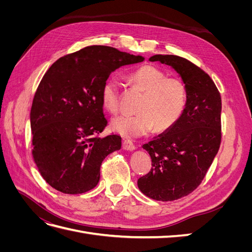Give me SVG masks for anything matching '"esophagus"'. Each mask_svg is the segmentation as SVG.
Wrapping results in <instances>:
<instances>
[{
    "label": "esophagus",
    "mask_w": 252,
    "mask_h": 252,
    "mask_svg": "<svg viewBox=\"0 0 252 252\" xmlns=\"http://www.w3.org/2000/svg\"><path fill=\"white\" fill-rule=\"evenodd\" d=\"M122 146H123V149L124 150H127V151H133L135 149V146L132 144L131 141H123V144H122Z\"/></svg>",
    "instance_id": "34e87169"
}]
</instances>
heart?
<instances>
[{"mask_svg": "<svg viewBox=\"0 0 252 252\" xmlns=\"http://www.w3.org/2000/svg\"><path fill=\"white\" fill-rule=\"evenodd\" d=\"M133 85L144 91L136 111L112 119V130L124 139H135L154 130L165 132L171 129L182 118L187 105V87L177 78H168L161 68L144 65L129 77ZM121 88L118 80H106L101 89V98L105 109L110 113L120 110Z\"/></svg>", "mask_w": 252, "mask_h": 252, "instance_id": "obj_1", "label": "heart"}]
</instances>
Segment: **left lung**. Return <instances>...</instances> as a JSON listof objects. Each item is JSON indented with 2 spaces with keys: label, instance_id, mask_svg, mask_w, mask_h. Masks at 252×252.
<instances>
[{
  "label": "left lung",
  "instance_id": "left-lung-1",
  "mask_svg": "<svg viewBox=\"0 0 252 252\" xmlns=\"http://www.w3.org/2000/svg\"><path fill=\"white\" fill-rule=\"evenodd\" d=\"M149 61L171 66L188 94L178 123L143 145L152 167L138 180L139 189L150 199L168 202L191 193L211 166L222 138V100L209 75L190 61L172 55H156Z\"/></svg>",
  "mask_w": 252,
  "mask_h": 252
}]
</instances>
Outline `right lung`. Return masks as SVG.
<instances>
[{
  "mask_svg": "<svg viewBox=\"0 0 252 252\" xmlns=\"http://www.w3.org/2000/svg\"><path fill=\"white\" fill-rule=\"evenodd\" d=\"M143 61L94 45L60 58L44 74L30 110V127L34 163L52 188L80 194L97 185L104 158L122 144L116 134L98 136L107 126L102 86L118 68Z\"/></svg>",
  "mask_w": 252,
  "mask_h": 252,
  "instance_id": "1",
  "label": "right lung"
}]
</instances>
